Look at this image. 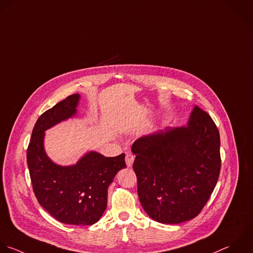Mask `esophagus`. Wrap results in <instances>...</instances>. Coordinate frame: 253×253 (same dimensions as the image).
<instances>
[{"instance_id": "34e87169", "label": "esophagus", "mask_w": 253, "mask_h": 253, "mask_svg": "<svg viewBox=\"0 0 253 253\" xmlns=\"http://www.w3.org/2000/svg\"><path fill=\"white\" fill-rule=\"evenodd\" d=\"M134 160H135V157H134L132 154H130V153L126 154L125 162H126V165H127L128 168H131V167H132V165H133V163H134Z\"/></svg>"}]
</instances>
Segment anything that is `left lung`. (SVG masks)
Wrapping results in <instances>:
<instances>
[{
	"mask_svg": "<svg viewBox=\"0 0 253 253\" xmlns=\"http://www.w3.org/2000/svg\"><path fill=\"white\" fill-rule=\"evenodd\" d=\"M132 153L139 199L150 218L180 224L202 211L221 169L220 134L207 112L194 106L186 126L140 137Z\"/></svg>",
	"mask_w": 253,
	"mask_h": 253,
	"instance_id": "left-lung-1",
	"label": "left lung"
}]
</instances>
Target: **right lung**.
<instances>
[{
	"label": "right lung",
	"instance_id": "right-lung-1",
	"mask_svg": "<svg viewBox=\"0 0 253 253\" xmlns=\"http://www.w3.org/2000/svg\"><path fill=\"white\" fill-rule=\"evenodd\" d=\"M81 95L72 94L37 119L27 148V166L38 203L67 225L90 226L107 205V189L117 172L126 168L125 155L107 158L90 151L75 165L60 166L44 149L45 131L74 117Z\"/></svg>",
	"mask_w": 253,
	"mask_h": 253
}]
</instances>
